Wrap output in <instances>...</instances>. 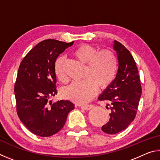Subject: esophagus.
I'll use <instances>...</instances> for the list:
<instances>
[{
    "label": "esophagus",
    "instance_id": "1",
    "mask_svg": "<svg viewBox=\"0 0 160 160\" xmlns=\"http://www.w3.org/2000/svg\"><path fill=\"white\" fill-rule=\"evenodd\" d=\"M93 107L94 106L92 104H87V105H82V106H81L80 107L86 111H88V110H90L91 109H92Z\"/></svg>",
    "mask_w": 160,
    "mask_h": 160
}]
</instances>
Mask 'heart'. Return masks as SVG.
Wrapping results in <instances>:
<instances>
[{"label":"heart","instance_id":"heart-1","mask_svg":"<svg viewBox=\"0 0 160 160\" xmlns=\"http://www.w3.org/2000/svg\"><path fill=\"white\" fill-rule=\"evenodd\" d=\"M73 55L81 63L87 64L83 74L84 80L72 82L65 89L63 94L66 98L77 104H84L95 96L98 87L104 89L112 82L117 69V58L112 51H99L89 44L78 47ZM63 63V57L57 58L54 64V72L58 80L66 82L67 78Z\"/></svg>","mask_w":160,"mask_h":160}]
</instances>
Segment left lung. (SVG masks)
Instances as JSON below:
<instances>
[{
    "instance_id": "1",
    "label": "left lung",
    "mask_w": 160,
    "mask_h": 160,
    "mask_svg": "<svg viewBox=\"0 0 160 160\" xmlns=\"http://www.w3.org/2000/svg\"><path fill=\"white\" fill-rule=\"evenodd\" d=\"M113 50L118 62L116 78L99 96L100 101H106L109 106L110 118L102 127L107 134H116L126 129L136 115L142 88L133 57L120 42L114 40Z\"/></svg>"
}]
</instances>
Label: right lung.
<instances>
[{"mask_svg":"<svg viewBox=\"0 0 160 160\" xmlns=\"http://www.w3.org/2000/svg\"><path fill=\"white\" fill-rule=\"evenodd\" d=\"M73 43L44 40L29 51L19 67L15 85L17 113L24 125L38 136L57 133L75 108L68 100L49 101L57 94L56 60Z\"/></svg>","mask_w":160,"mask_h":160,"instance_id":"1","label":"right lung"}]
</instances>
